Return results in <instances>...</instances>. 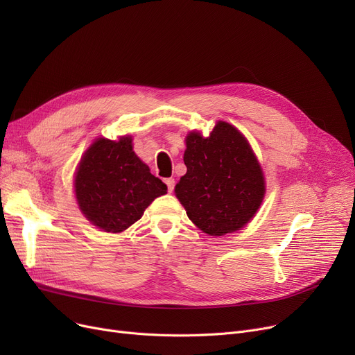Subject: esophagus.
<instances>
[{"label":"esophagus","instance_id":"esophagus-1","mask_svg":"<svg viewBox=\"0 0 355 355\" xmlns=\"http://www.w3.org/2000/svg\"><path fill=\"white\" fill-rule=\"evenodd\" d=\"M165 184H166V187H168V191L173 193V190H174V185H175L174 178H166V180H165Z\"/></svg>","mask_w":355,"mask_h":355}]
</instances>
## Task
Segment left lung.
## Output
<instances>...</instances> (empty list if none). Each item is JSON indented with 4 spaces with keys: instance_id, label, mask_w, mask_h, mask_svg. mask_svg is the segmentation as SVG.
<instances>
[{
    "instance_id": "1",
    "label": "left lung",
    "mask_w": 355,
    "mask_h": 355,
    "mask_svg": "<svg viewBox=\"0 0 355 355\" xmlns=\"http://www.w3.org/2000/svg\"><path fill=\"white\" fill-rule=\"evenodd\" d=\"M187 173L175 196L194 225L210 236L245 227L265 197V177L252 146L233 125L218 121L210 137L185 138Z\"/></svg>"
}]
</instances>
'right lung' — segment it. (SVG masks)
Here are the masks:
<instances>
[{
    "label": "right lung",
    "mask_w": 355,
    "mask_h": 355,
    "mask_svg": "<svg viewBox=\"0 0 355 355\" xmlns=\"http://www.w3.org/2000/svg\"><path fill=\"white\" fill-rule=\"evenodd\" d=\"M74 194L93 226L121 233L138 221L157 197L166 194V185L137 157L132 137L98 138L79 162Z\"/></svg>",
    "instance_id": "1"
}]
</instances>
